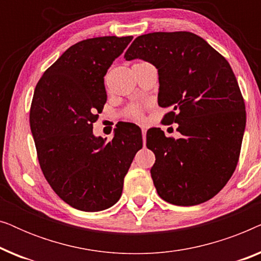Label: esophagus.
I'll return each instance as SVG.
<instances>
[{"instance_id": "esophagus-1", "label": "esophagus", "mask_w": 261, "mask_h": 261, "mask_svg": "<svg viewBox=\"0 0 261 261\" xmlns=\"http://www.w3.org/2000/svg\"><path fill=\"white\" fill-rule=\"evenodd\" d=\"M141 132H142V141H144V145H146V129L145 128H142Z\"/></svg>"}]
</instances>
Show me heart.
Returning <instances> with one entry per match:
<instances>
[{
    "label": "heart",
    "instance_id": "heart-1",
    "mask_svg": "<svg viewBox=\"0 0 261 261\" xmlns=\"http://www.w3.org/2000/svg\"><path fill=\"white\" fill-rule=\"evenodd\" d=\"M127 115L134 120H141L144 116V110H142V106L140 105H132L128 107Z\"/></svg>",
    "mask_w": 261,
    "mask_h": 261
}]
</instances>
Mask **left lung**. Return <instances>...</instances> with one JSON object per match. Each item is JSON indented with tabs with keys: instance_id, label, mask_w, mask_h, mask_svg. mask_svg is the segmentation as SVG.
<instances>
[{
	"instance_id": "1",
	"label": "left lung",
	"mask_w": 261,
	"mask_h": 261,
	"mask_svg": "<svg viewBox=\"0 0 261 261\" xmlns=\"http://www.w3.org/2000/svg\"><path fill=\"white\" fill-rule=\"evenodd\" d=\"M159 74L158 105L170 108L163 121L178 123L181 138L160 128L146 135L155 155L151 176L156 192L174 205L209 201L238 165L246 126L245 102L229 63L190 32H154L138 37L124 53Z\"/></svg>"
}]
</instances>
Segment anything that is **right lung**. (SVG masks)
Masks as SVG:
<instances>
[{"instance_id":"right-lung-1","label":"right lung","mask_w":261,"mask_h":261,"mask_svg":"<svg viewBox=\"0 0 261 261\" xmlns=\"http://www.w3.org/2000/svg\"><path fill=\"white\" fill-rule=\"evenodd\" d=\"M133 37H98L66 49L35 87L30 124L39 164L53 191L74 209L101 212L121 197L123 179L142 148L135 124L112 141L92 124L107 102L105 76Z\"/></svg>"}]
</instances>
